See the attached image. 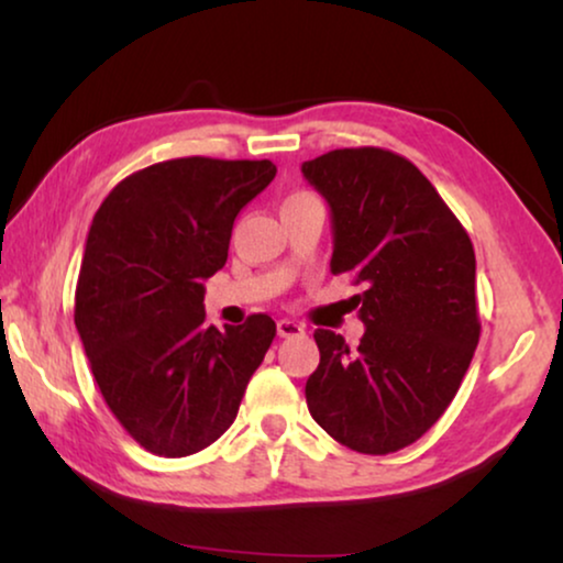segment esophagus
<instances>
[{"label": "esophagus", "mask_w": 563, "mask_h": 563, "mask_svg": "<svg viewBox=\"0 0 563 563\" xmlns=\"http://www.w3.org/2000/svg\"><path fill=\"white\" fill-rule=\"evenodd\" d=\"M276 330H279L282 338H291V335H302L305 328L295 320H279L276 322Z\"/></svg>", "instance_id": "34e87169"}]
</instances>
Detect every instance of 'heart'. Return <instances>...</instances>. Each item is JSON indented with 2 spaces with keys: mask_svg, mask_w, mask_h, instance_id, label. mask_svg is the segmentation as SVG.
I'll use <instances>...</instances> for the list:
<instances>
[{
  "mask_svg": "<svg viewBox=\"0 0 563 563\" xmlns=\"http://www.w3.org/2000/svg\"><path fill=\"white\" fill-rule=\"evenodd\" d=\"M295 197H307V195H295ZM295 197H289V199H295Z\"/></svg>",
  "mask_w": 563,
  "mask_h": 563,
  "instance_id": "heart-1",
  "label": "heart"
}]
</instances>
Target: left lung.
<instances>
[{
  "label": "left lung",
  "mask_w": 563,
  "mask_h": 563,
  "mask_svg": "<svg viewBox=\"0 0 563 563\" xmlns=\"http://www.w3.org/2000/svg\"><path fill=\"white\" fill-rule=\"evenodd\" d=\"M325 197L330 272L351 274L364 338L349 349L314 330L305 384L314 422L351 451L384 456L418 441L456 397L479 343L474 245L420 168L384 148H341L302 164Z\"/></svg>",
  "instance_id": "obj_1"
}]
</instances>
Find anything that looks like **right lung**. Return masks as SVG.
Returning <instances> with one entry per match:
<instances>
[{
    "label": "right lung",
    "mask_w": 563,
    "mask_h": 563,
    "mask_svg": "<svg viewBox=\"0 0 563 563\" xmlns=\"http://www.w3.org/2000/svg\"><path fill=\"white\" fill-rule=\"evenodd\" d=\"M272 161L174 158L130 174L91 220L74 322L107 407L145 451L181 459L233 426L276 335L268 314L205 325V279Z\"/></svg>",
    "instance_id": "1"
}]
</instances>
